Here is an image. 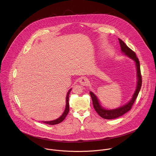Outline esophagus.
<instances>
[{
    "instance_id": "34e87169",
    "label": "esophagus",
    "mask_w": 156,
    "mask_h": 156,
    "mask_svg": "<svg viewBox=\"0 0 156 156\" xmlns=\"http://www.w3.org/2000/svg\"><path fill=\"white\" fill-rule=\"evenodd\" d=\"M80 83L81 85H83V86H85V85H87L89 83V81L86 78V77H82L80 80Z\"/></svg>"
}]
</instances>
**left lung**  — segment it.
Listing matches in <instances>:
<instances>
[{
  "label": "left lung",
  "instance_id": "obj_1",
  "mask_svg": "<svg viewBox=\"0 0 156 156\" xmlns=\"http://www.w3.org/2000/svg\"><path fill=\"white\" fill-rule=\"evenodd\" d=\"M119 42L120 44L122 51L123 52H124L126 55H127L128 56H129V58L133 59L136 62V67H137V79H138L137 85L136 90L135 91V93L134 94V95H133L131 100L126 105H125L119 108H117L115 109H112V110H106V109L103 108L100 106L97 97L94 95V94L93 92H90V95L92 97L93 106H94L95 110L96 111V112L98 114V115L101 117L105 119L111 120V119L118 118V117L123 115V114H125L129 111H130V109L132 108V107L135 102L136 99L137 98V97L138 96V94L140 92V90L141 86H142V75H141V71H140V62H139L138 58L137 57L135 52L134 51H133L130 48H129L122 40H121L119 38Z\"/></svg>",
  "mask_w": 156,
  "mask_h": 156
}]
</instances>
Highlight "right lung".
<instances>
[{
	"mask_svg": "<svg viewBox=\"0 0 156 156\" xmlns=\"http://www.w3.org/2000/svg\"><path fill=\"white\" fill-rule=\"evenodd\" d=\"M72 89H70L67 94V96H66V109L64 112V113L62 114V115L59 117L58 118V119L56 120H53V121H50V122H42L44 123H46V124H48V125H56V124H58V123H60L61 122H62L66 118V117L67 116V115L68 114L69 112V94H70V92L71 91Z\"/></svg>",
	"mask_w": 156,
	"mask_h": 156,
	"instance_id": "1",
	"label": "right lung"
}]
</instances>
